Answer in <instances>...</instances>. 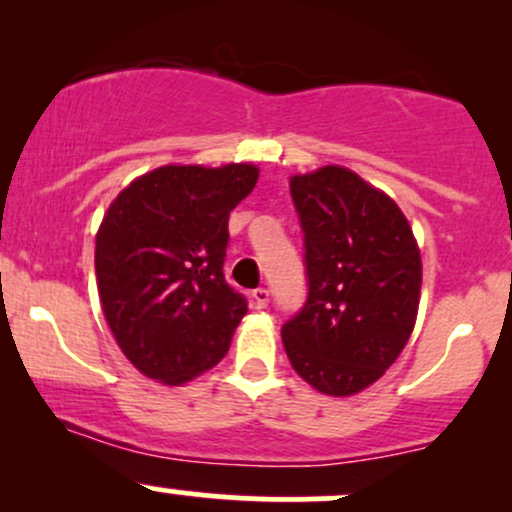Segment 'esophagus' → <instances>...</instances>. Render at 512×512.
I'll return each instance as SVG.
<instances>
[{
    "label": "esophagus",
    "mask_w": 512,
    "mask_h": 512,
    "mask_svg": "<svg viewBox=\"0 0 512 512\" xmlns=\"http://www.w3.org/2000/svg\"><path fill=\"white\" fill-rule=\"evenodd\" d=\"M252 303H255L257 310L267 308V305H269V291L267 289H255V291H252Z\"/></svg>",
    "instance_id": "obj_1"
}]
</instances>
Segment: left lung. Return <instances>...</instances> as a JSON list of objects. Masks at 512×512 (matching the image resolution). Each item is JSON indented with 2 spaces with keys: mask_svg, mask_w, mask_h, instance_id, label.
I'll list each match as a JSON object with an SVG mask.
<instances>
[{
  "mask_svg": "<svg viewBox=\"0 0 512 512\" xmlns=\"http://www.w3.org/2000/svg\"><path fill=\"white\" fill-rule=\"evenodd\" d=\"M289 185L308 298L281 327L286 356L322 395H356L409 342L421 298L419 245L402 209L354 170L325 166Z\"/></svg>",
  "mask_w": 512,
  "mask_h": 512,
  "instance_id": "1",
  "label": "left lung"
}]
</instances>
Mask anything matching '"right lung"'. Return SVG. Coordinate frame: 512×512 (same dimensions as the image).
<instances>
[{
  "instance_id": "obj_1",
  "label": "right lung",
  "mask_w": 512,
  "mask_h": 512,
  "mask_svg": "<svg viewBox=\"0 0 512 512\" xmlns=\"http://www.w3.org/2000/svg\"><path fill=\"white\" fill-rule=\"evenodd\" d=\"M260 170L163 166L110 204L96 236L103 315L132 366L182 385L226 356L248 313L223 276L228 214L250 195Z\"/></svg>"
}]
</instances>
